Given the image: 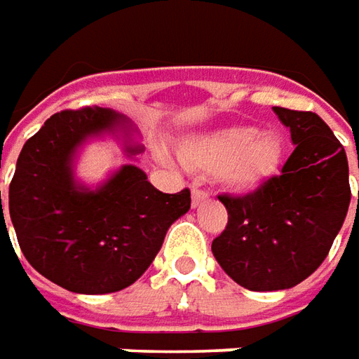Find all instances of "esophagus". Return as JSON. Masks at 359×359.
<instances>
[{"instance_id": "34e87169", "label": "esophagus", "mask_w": 359, "mask_h": 359, "mask_svg": "<svg viewBox=\"0 0 359 359\" xmlns=\"http://www.w3.org/2000/svg\"><path fill=\"white\" fill-rule=\"evenodd\" d=\"M208 200H210V194H208V191L198 189V187L191 189V205H194V208H200V205H203Z\"/></svg>"}]
</instances>
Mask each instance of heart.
I'll list each match as a JSON object with an SVG mask.
<instances>
[{
  "label": "heart",
  "mask_w": 359,
  "mask_h": 359,
  "mask_svg": "<svg viewBox=\"0 0 359 359\" xmlns=\"http://www.w3.org/2000/svg\"><path fill=\"white\" fill-rule=\"evenodd\" d=\"M180 158L194 170L215 173L229 189L252 191L280 172L283 140L276 131L229 126L182 142Z\"/></svg>",
  "instance_id": "b5f03b06"
}]
</instances>
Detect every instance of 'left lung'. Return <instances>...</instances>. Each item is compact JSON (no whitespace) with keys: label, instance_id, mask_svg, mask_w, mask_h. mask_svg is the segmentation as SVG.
I'll use <instances>...</instances> for the list:
<instances>
[{"label":"left lung","instance_id":"8db88e82","mask_svg":"<svg viewBox=\"0 0 359 359\" xmlns=\"http://www.w3.org/2000/svg\"><path fill=\"white\" fill-rule=\"evenodd\" d=\"M292 133L282 173L254 194L219 196L228 226L212 243L217 264L252 292L287 290L322 266L350 208L346 151L324 119L273 107Z\"/></svg>","mask_w":359,"mask_h":359}]
</instances>
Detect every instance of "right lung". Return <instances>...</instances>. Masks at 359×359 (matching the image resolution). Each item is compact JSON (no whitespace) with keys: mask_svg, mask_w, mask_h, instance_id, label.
<instances>
[{"mask_svg":"<svg viewBox=\"0 0 359 359\" xmlns=\"http://www.w3.org/2000/svg\"><path fill=\"white\" fill-rule=\"evenodd\" d=\"M135 133L114 109L81 107L53 114L23 145L9 217L25 259L49 282L76 294L119 292L149 268L170 226L187 214L189 189L163 194L133 163L95 187L76 180L77 151L88 140L121 137L133 158L144 151Z\"/></svg>","mask_w":359,"mask_h":359,"instance_id":"obj_1","label":"right lung"}]
</instances>
